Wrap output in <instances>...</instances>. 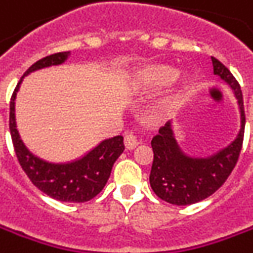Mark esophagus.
Instances as JSON below:
<instances>
[{"instance_id": "obj_1", "label": "esophagus", "mask_w": 253, "mask_h": 253, "mask_svg": "<svg viewBox=\"0 0 253 253\" xmlns=\"http://www.w3.org/2000/svg\"><path fill=\"white\" fill-rule=\"evenodd\" d=\"M138 145V140H137V135L134 133H128L125 137V147L126 149H134Z\"/></svg>"}]
</instances>
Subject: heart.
<instances>
[{"instance_id":"heart-1","label":"heart","mask_w":253,"mask_h":253,"mask_svg":"<svg viewBox=\"0 0 253 253\" xmlns=\"http://www.w3.org/2000/svg\"><path fill=\"white\" fill-rule=\"evenodd\" d=\"M176 76V69L169 65H162V63H155V65H148L145 68H141L137 70V73L134 75V88L147 94V92H154L165 87L166 84H169L173 78ZM190 80L187 76H177L173 84L170 87L168 95L165 97L161 105V112L169 113L177 98L180 95V92L185 90V87L188 85Z\"/></svg>"}]
</instances>
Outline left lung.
<instances>
[{"mask_svg":"<svg viewBox=\"0 0 253 253\" xmlns=\"http://www.w3.org/2000/svg\"><path fill=\"white\" fill-rule=\"evenodd\" d=\"M213 75L219 76L231 87L240 109L241 126L235 140L226 148L205 158L190 156L177 142L173 122L159 128V134L151 141L154 162L149 184L156 195L171 205L197 204L216 192L235 168L242 148L245 113L242 91L235 77L220 61L212 56Z\"/></svg>","mask_w":253,"mask_h":253,"instance_id":"obj_1","label":"left lung"}]
</instances>
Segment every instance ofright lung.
I'll return each instance as SVG.
<instances>
[{"label":"right lung","mask_w":253,"mask_h":253,"mask_svg":"<svg viewBox=\"0 0 253 253\" xmlns=\"http://www.w3.org/2000/svg\"><path fill=\"white\" fill-rule=\"evenodd\" d=\"M69 55V51L48 55L26 70L12 94L9 105V130L20 166L30 181L40 191L61 202H87L97 197L106 184L113 163L125 151L123 137L116 135L101 141L97 147L75 161L65 163L48 162L27 149L19 135L15 118V99L25 76L40 69L62 65L68 59Z\"/></svg>","instance_id":"add662e5"}]
</instances>
